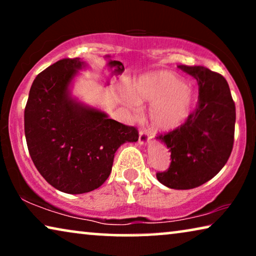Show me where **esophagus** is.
<instances>
[{"label": "esophagus", "mask_w": 256, "mask_h": 256, "mask_svg": "<svg viewBox=\"0 0 256 256\" xmlns=\"http://www.w3.org/2000/svg\"><path fill=\"white\" fill-rule=\"evenodd\" d=\"M138 142L141 143V144H146V142H149V130H146V128H142L141 130H140Z\"/></svg>", "instance_id": "1"}]
</instances>
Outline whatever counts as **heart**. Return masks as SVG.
I'll return each instance as SVG.
<instances>
[{
  "label": "heart",
  "instance_id": "obj_1",
  "mask_svg": "<svg viewBox=\"0 0 256 256\" xmlns=\"http://www.w3.org/2000/svg\"><path fill=\"white\" fill-rule=\"evenodd\" d=\"M134 94L138 102L152 104L149 112L150 122L154 128L160 132H170L180 127L191 115L196 102L194 88L174 73L166 71L138 79ZM136 100L132 96L127 98L129 106L135 110L138 107Z\"/></svg>",
  "mask_w": 256,
  "mask_h": 256
}]
</instances>
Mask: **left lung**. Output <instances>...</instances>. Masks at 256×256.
<instances>
[{
  "instance_id": "left-lung-1",
  "label": "left lung",
  "mask_w": 256,
  "mask_h": 256,
  "mask_svg": "<svg viewBox=\"0 0 256 256\" xmlns=\"http://www.w3.org/2000/svg\"><path fill=\"white\" fill-rule=\"evenodd\" d=\"M178 68L197 80L198 101L180 127L157 135L169 148L171 163L156 177L168 188L188 190L212 180L228 160L234 143L236 104L222 74L205 66L178 65Z\"/></svg>"
}]
</instances>
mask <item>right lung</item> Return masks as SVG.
<instances>
[{"label":"right lung","instance_id":"right-lung-1","mask_svg":"<svg viewBox=\"0 0 256 256\" xmlns=\"http://www.w3.org/2000/svg\"><path fill=\"white\" fill-rule=\"evenodd\" d=\"M84 66L79 58H64L45 68L34 78L24 110L34 166L48 184L71 194L101 186L120 146L138 140L136 127L72 99L68 86Z\"/></svg>","mask_w":256,"mask_h":256}]
</instances>
